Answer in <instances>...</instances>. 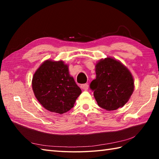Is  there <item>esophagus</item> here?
<instances>
[{"instance_id": "esophagus-1", "label": "esophagus", "mask_w": 159, "mask_h": 159, "mask_svg": "<svg viewBox=\"0 0 159 159\" xmlns=\"http://www.w3.org/2000/svg\"><path fill=\"white\" fill-rule=\"evenodd\" d=\"M80 87L84 90H87L88 89V85H87V84H82V85H80Z\"/></svg>"}]
</instances>
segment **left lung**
<instances>
[{
    "label": "left lung",
    "instance_id": "obj_1",
    "mask_svg": "<svg viewBox=\"0 0 159 159\" xmlns=\"http://www.w3.org/2000/svg\"><path fill=\"white\" fill-rule=\"evenodd\" d=\"M96 74L89 87L98 106L107 111L122 107L134 91L130 71L119 61L107 57L96 63Z\"/></svg>",
    "mask_w": 159,
    "mask_h": 159
}]
</instances>
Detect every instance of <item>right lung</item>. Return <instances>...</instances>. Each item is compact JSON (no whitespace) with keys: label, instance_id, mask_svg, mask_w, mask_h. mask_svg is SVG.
I'll return each instance as SVG.
<instances>
[{"label":"right lung","instance_id":"add662e5","mask_svg":"<svg viewBox=\"0 0 159 159\" xmlns=\"http://www.w3.org/2000/svg\"><path fill=\"white\" fill-rule=\"evenodd\" d=\"M32 88L37 100L46 109L59 114L72 109L81 93L70 75L68 66L63 61H45L33 76Z\"/></svg>","mask_w":159,"mask_h":159}]
</instances>
